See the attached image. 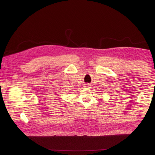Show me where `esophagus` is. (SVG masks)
I'll use <instances>...</instances> for the list:
<instances>
[{
  "instance_id": "obj_1",
  "label": "esophagus",
  "mask_w": 155,
  "mask_h": 155,
  "mask_svg": "<svg viewBox=\"0 0 155 155\" xmlns=\"http://www.w3.org/2000/svg\"><path fill=\"white\" fill-rule=\"evenodd\" d=\"M91 85H89V84H86V87H89Z\"/></svg>"
}]
</instances>
